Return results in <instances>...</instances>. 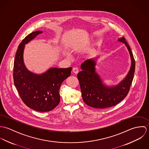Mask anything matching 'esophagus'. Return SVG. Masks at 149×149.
I'll return each mask as SVG.
<instances>
[{"mask_svg":"<svg viewBox=\"0 0 149 149\" xmlns=\"http://www.w3.org/2000/svg\"><path fill=\"white\" fill-rule=\"evenodd\" d=\"M73 72L75 74H77L78 72H79V69L76 67H74V68H73Z\"/></svg>","mask_w":149,"mask_h":149,"instance_id":"obj_1","label":"esophagus"}]
</instances>
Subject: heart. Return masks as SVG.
<instances>
[{
    "label": "heart",
    "instance_id": "1",
    "mask_svg": "<svg viewBox=\"0 0 149 149\" xmlns=\"http://www.w3.org/2000/svg\"><path fill=\"white\" fill-rule=\"evenodd\" d=\"M74 49H75V50L77 49V46H75L74 47Z\"/></svg>",
    "mask_w": 149,
    "mask_h": 149
}]
</instances>
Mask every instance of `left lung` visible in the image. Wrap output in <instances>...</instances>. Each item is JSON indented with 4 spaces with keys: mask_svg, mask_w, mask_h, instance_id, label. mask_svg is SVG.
Listing matches in <instances>:
<instances>
[{
    "mask_svg": "<svg viewBox=\"0 0 149 149\" xmlns=\"http://www.w3.org/2000/svg\"><path fill=\"white\" fill-rule=\"evenodd\" d=\"M118 41L124 43L130 53L131 64L126 77L118 84L109 86L103 84L96 69L98 57L88 59L81 65L82 71L77 74L82 97L85 104L96 108H106L114 106L123 100L127 95L131 85L135 63L131 50L124 37Z\"/></svg>",
    "mask_w": 149,
    "mask_h": 149,
    "instance_id": "8db88e82",
    "label": "left lung"
}]
</instances>
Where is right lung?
<instances>
[{
    "mask_svg": "<svg viewBox=\"0 0 149 149\" xmlns=\"http://www.w3.org/2000/svg\"><path fill=\"white\" fill-rule=\"evenodd\" d=\"M42 31H36L27 36L18 46L14 63L13 77L23 103L39 112H48L60 102L59 89L64 80L70 76L72 68H51L38 74L29 70L23 61L25 45L34 39Z\"/></svg>",
    "mask_w": 149,
    "mask_h": 149,
    "instance_id": "obj_1",
    "label": "right lung"
}]
</instances>
